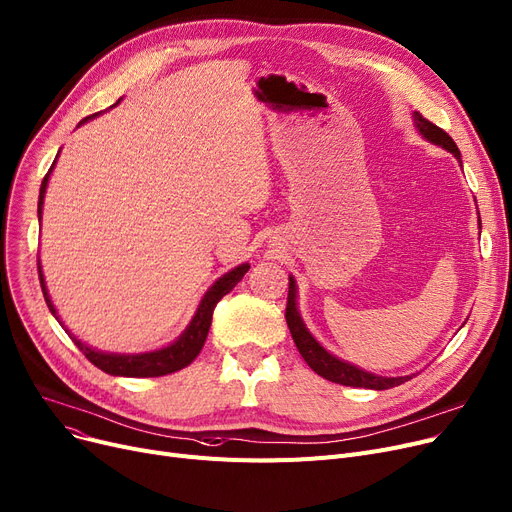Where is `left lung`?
I'll return each mask as SVG.
<instances>
[{
    "label": "left lung",
    "instance_id": "obj_1",
    "mask_svg": "<svg viewBox=\"0 0 512 512\" xmlns=\"http://www.w3.org/2000/svg\"><path fill=\"white\" fill-rule=\"evenodd\" d=\"M415 126L419 130V134L423 139H427L429 143L440 145L446 151H450L456 159L461 161V151L456 147V143L450 139V134L444 132L440 126L432 124L429 120H425L419 112L413 114ZM286 324L288 330L292 334L294 344H297L301 357L307 361V365L334 384H342V386H353V388H369V390H388L394 386L405 384L407 380H411V375H402V378H384V375H375L369 373L365 369H359L357 365L346 363L338 357H334L332 353H328L324 346H321L311 332L307 330L305 321L301 319V313L297 309V282L290 276L288 278V303H286Z\"/></svg>",
    "mask_w": 512,
    "mask_h": 512
}]
</instances>
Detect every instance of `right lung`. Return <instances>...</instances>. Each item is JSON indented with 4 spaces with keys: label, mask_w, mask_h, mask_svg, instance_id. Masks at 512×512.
Instances as JSON below:
<instances>
[{
    "label": "right lung",
    "mask_w": 512,
    "mask_h": 512,
    "mask_svg": "<svg viewBox=\"0 0 512 512\" xmlns=\"http://www.w3.org/2000/svg\"><path fill=\"white\" fill-rule=\"evenodd\" d=\"M95 118L89 116L85 118L80 124H85L87 120ZM60 155V153H58ZM56 155V159H58ZM56 159H53V164L49 168V172L45 174L43 182H41V188H39V207H37V213H39V220H41V213H43V199H45V188H47V182H49V176H51V170L53 166H56ZM39 265V280H41V290H43V297H45V303L49 307V311L53 313V317H58V311L56 307H53L51 299H49V292H47V286H45V278H43V272H41V263ZM249 263H242L238 267H234V270H230L228 274H224L220 280H215L213 286H209V290L203 294V299L197 307V313L193 315L191 324L186 326V330L168 346L164 348H157V351H151V353H139V355H120V353H101V351H95V348H91L89 344L80 342L76 336L70 334V338L74 340V344L80 348V351L85 353V357L95 365L99 367L101 371L110 373V375H124V378H159V375H168V373H174V371H180L184 369L186 365H191L197 355L201 353V348L205 344V338L209 334V326H211V315H213V309L215 305H218L222 301V297H226V294L242 280V276H245L249 272ZM60 326L66 328L62 321Z\"/></svg>",
    "instance_id": "obj_1"
}]
</instances>
